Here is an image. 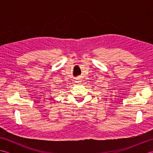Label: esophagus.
Here are the masks:
<instances>
[{"instance_id":"34e87169","label":"esophagus","mask_w":153,"mask_h":153,"mask_svg":"<svg viewBox=\"0 0 153 153\" xmlns=\"http://www.w3.org/2000/svg\"><path fill=\"white\" fill-rule=\"evenodd\" d=\"M76 82L77 83H79V82H81L80 81H76Z\"/></svg>"}]
</instances>
